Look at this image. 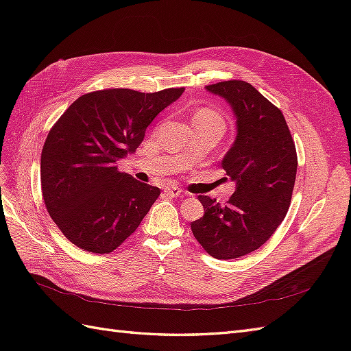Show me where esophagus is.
<instances>
[{"mask_svg":"<svg viewBox=\"0 0 351 351\" xmlns=\"http://www.w3.org/2000/svg\"><path fill=\"white\" fill-rule=\"evenodd\" d=\"M164 192H165V195L169 196V197H177V196L182 195V190H180V189L176 187V186H167V187L164 189Z\"/></svg>","mask_w":351,"mask_h":351,"instance_id":"esophagus-1","label":"esophagus"}]
</instances>
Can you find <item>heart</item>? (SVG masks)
I'll return each instance as SVG.
<instances>
[{
  "label": "heart",
  "mask_w": 351,
  "mask_h": 351,
  "mask_svg": "<svg viewBox=\"0 0 351 351\" xmlns=\"http://www.w3.org/2000/svg\"><path fill=\"white\" fill-rule=\"evenodd\" d=\"M193 119H218V120H221L219 115L217 112H214V111H210V110H200V111H197L195 114Z\"/></svg>",
  "instance_id": "obj_1"
}]
</instances>
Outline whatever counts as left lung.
Here are the masks:
<instances>
[{"label":"left lung","instance_id":"8db88e82","mask_svg":"<svg viewBox=\"0 0 351 351\" xmlns=\"http://www.w3.org/2000/svg\"><path fill=\"white\" fill-rule=\"evenodd\" d=\"M236 115L237 136L222 159L236 182L226 205L199 196L205 215L193 221V236L210 256L236 259L259 249L290 208L297 173L294 141L280 108L243 80L209 84Z\"/></svg>","mask_w":351,"mask_h":351}]
</instances>
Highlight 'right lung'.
<instances>
[{
    "mask_svg": "<svg viewBox=\"0 0 351 351\" xmlns=\"http://www.w3.org/2000/svg\"><path fill=\"white\" fill-rule=\"evenodd\" d=\"M184 88L154 93L104 89L84 93L52 125L40 155V187L48 214L73 244L110 253L132 236L161 195L119 171L147 125Z\"/></svg>",
    "mask_w": 351,
    "mask_h": 351,
    "instance_id": "1",
    "label": "right lung"
}]
</instances>
